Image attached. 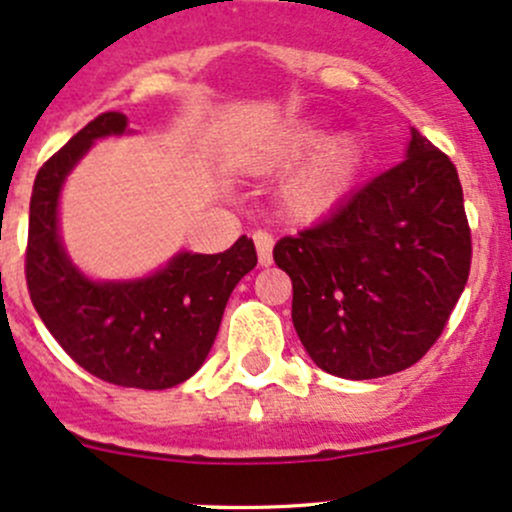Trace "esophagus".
<instances>
[{
  "mask_svg": "<svg viewBox=\"0 0 512 512\" xmlns=\"http://www.w3.org/2000/svg\"><path fill=\"white\" fill-rule=\"evenodd\" d=\"M252 240H255L257 260H260V265L262 267L272 265V247H275V237H272L267 230H257L252 232Z\"/></svg>",
  "mask_w": 512,
  "mask_h": 512,
  "instance_id": "esophagus-1",
  "label": "esophagus"
}]
</instances>
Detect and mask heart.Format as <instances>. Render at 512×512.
I'll use <instances>...</instances> for the list:
<instances>
[{"label":"heart","mask_w":512,"mask_h":512,"mask_svg":"<svg viewBox=\"0 0 512 512\" xmlns=\"http://www.w3.org/2000/svg\"><path fill=\"white\" fill-rule=\"evenodd\" d=\"M324 133L327 128L322 123H299L257 160V168L262 170L285 168L314 148L312 156L304 160L302 168L289 180L285 193L289 213L299 220H314L327 213L342 198L359 168L361 151L352 133H337L327 141Z\"/></svg>","instance_id":"b5f03b06"}]
</instances>
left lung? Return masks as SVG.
Returning <instances> with one entry per match:
<instances>
[{"label":"left lung","mask_w":512,"mask_h":512,"mask_svg":"<svg viewBox=\"0 0 512 512\" xmlns=\"http://www.w3.org/2000/svg\"><path fill=\"white\" fill-rule=\"evenodd\" d=\"M272 255L319 369L354 381L409 369L441 337L471 272L456 165L411 128L406 160Z\"/></svg>","instance_id":"1"}]
</instances>
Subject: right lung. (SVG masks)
I'll use <instances>...</instances> for the list:
<instances>
[{
	"label": "right lung",
	"instance_id": "obj_1",
	"mask_svg": "<svg viewBox=\"0 0 512 512\" xmlns=\"http://www.w3.org/2000/svg\"><path fill=\"white\" fill-rule=\"evenodd\" d=\"M128 118L101 113L39 168L29 203L27 287L51 337L89 374L116 386L170 389L203 366L237 282L257 265L242 235L218 255L178 252L153 275L96 282L66 255L59 195L94 141L123 136Z\"/></svg>",
	"mask_w": 512,
	"mask_h": 512
}]
</instances>
